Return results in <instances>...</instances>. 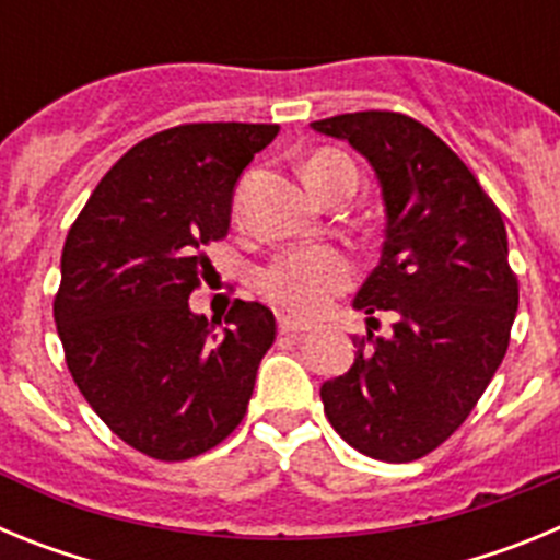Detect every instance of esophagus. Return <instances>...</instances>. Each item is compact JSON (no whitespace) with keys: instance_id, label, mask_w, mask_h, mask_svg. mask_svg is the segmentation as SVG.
<instances>
[{"instance_id":"esophagus-1","label":"esophagus","mask_w":560,"mask_h":560,"mask_svg":"<svg viewBox=\"0 0 560 560\" xmlns=\"http://www.w3.org/2000/svg\"><path fill=\"white\" fill-rule=\"evenodd\" d=\"M277 328H280V334L283 336H291V339H300V336H305V330H308L303 323H294V319H289V316H280Z\"/></svg>"}]
</instances>
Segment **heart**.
Returning <instances> with one entry per match:
<instances>
[{"instance_id": "heart-1", "label": "heart", "mask_w": 560, "mask_h": 560, "mask_svg": "<svg viewBox=\"0 0 560 560\" xmlns=\"http://www.w3.org/2000/svg\"><path fill=\"white\" fill-rule=\"evenodd\" d=\"M303 176L311 190L323 199L336 185L353 182L355 165L334 148L314 151L305 160ZM350 260L334 246H300L285 249L257 275V289L275 308L300 319L323 314L339 291L350 285Z\"/></svg>"}]
</instances>
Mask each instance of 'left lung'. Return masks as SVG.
Wrapping results in <instances>:
<instances>
[{"mask_svg": "<svg viewBox=\"0 0 560 560\" xmlns=\"http://www.w3.org/2000/svg\"><path fill=\"white\" fill-rule=\"evenodd\" d=\"M355 148L384 201L378 266L353 308L393 311V336L353 339V368L325 381V415L355 452L412 463L452 438L491 384L518 308L508 232L474 173L423 122L355 112L311 122Z\"/></svg>", "mask_w": 560, "mask_h": 560, "instance_id": "left-lung-1", "label": "left lung"}]
</instances>
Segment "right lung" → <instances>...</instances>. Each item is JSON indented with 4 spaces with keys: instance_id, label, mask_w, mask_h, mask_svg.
Listing matches in <instances>:
<instances>
[{
    "instance_id": "1",
    "label": "right lung",
    "mask_w": 560,
    "mask_h": 560,
    "mask_svg": "<svg viewBox=\"0 0 560 560\" xmlns=\"http://www.w3.org/2000/svg\"><path fill=\"white\" fill-rule=\"evenodd\" d=\"M266 122H190L137 142L101 179L61 255L56 314L67 368L89 407L153 459H190L244 420L275 314L235 300L224 323L190 294L230 232L232 192Z\"/></svg>"
}]
</instances>
